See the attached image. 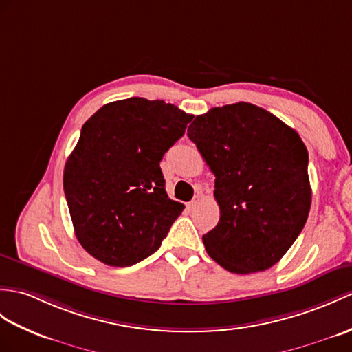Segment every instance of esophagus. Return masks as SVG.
I'll list each match as a JSON object with an SVG mask.
<instances>
[{
    "instance_id": "obj_1",
    "label": "esophagus",
    "mask_w": 352,
    "mask_h": 352,
    "mask_svg": "<svg viewBox=\"0 0 352 352\" xmlns=\"http://www.w3.org/2000/svg\"><path fill=\"white\" fill-rule=\"evenodd\" d=\"M199 201H201V195L196 193V195L193 196V199L189 202V208H195V207L199 204Z\"/></svg>"
}]
</instances>
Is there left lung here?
I'll return each instance as SVG.
<instances>
[{"label":"left lung","mask_w":352,"mask_h":352,"mask_svg":"<svg viewBox=\"0 0 352 352\" xmlns=\"http://www.w3.org/2000/svg\"><path fill=\"white\" fill-rule=\"evenodd\" d=\"M214 174L220 220L202 236L208 255L236 274L273 267L307 220L306 145L273 113L239 102L210 109L187 129Z\"/></svg>","instance_id":"obj_1"}]
</instances>
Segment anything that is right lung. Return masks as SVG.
Instances as JSON below:
<instances>
[{
	"instance_id": "1",
	"label": "right lung",
	"mask_w": 352,
	"mask_h": 352,
	"mask_svg": "<svg viewBox=\"0 0 352 352\" xmlns=\"http://www.w3.org/2000/svg\"><path fill=\"white\" fill-rule=\"evenodd\" d=\"M193 116L142 97L102 106L80 130L64 168V193L76 239L111 267L156 252L183 204L168 198L160 160Z\"/></svg>"
}]
</instances>
